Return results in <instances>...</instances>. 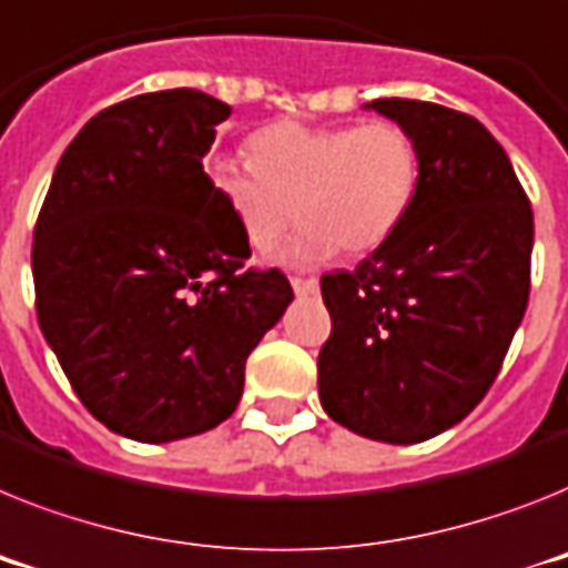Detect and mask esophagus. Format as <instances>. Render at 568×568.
I'll list each match as a JSON object with an SVG mask.
<instances>
[{
    "label": "esophagus",
    "instance_id": "34e87169",
    "mask_svg": "<svg viewBox=\"0 0 568 568\" xmlns=\"http://www.w3.org/2000/svg\"><path fill=\"white\" fill-rule=\"evenodd\" d=\"M292 288L294 294H317V280H303V276H292Z\"/></svg>",
    "mask_w": 568,
    "mask_h": 568
}]
</instances>
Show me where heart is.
I'll list each match as a JSON object with an SVG mask.
<instances>
[{
  "mask_svg": "<svg viewBox=\"0 0 568 568\" xmlns=\"http://www.w3.org/2000/svg\"><path fill=\"white\" fill-rule=\"evenodd\" d=\"M247 164L216 161L211 184L251 251L306 222L276 260L321 265L366 256L402 227L418 190V146L402 123L276 121L247 138Z\"/></svg>",
  "mask_w": 568,
  "mask_h": 568,
  "instance_id": "1",
  "label": "heart"
}]
</instances>
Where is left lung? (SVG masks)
Instances as JSON below:
<instances>
[{"mask_svg": "<svg viewBox=\"0 0 568 568\" xmlns=\"http://www.w3.org/2000/svg\"><path fill=\"white\" fill-rule=\"evenodd\" d=\"M366 109L413 135L418 190L373 256L321 276L332 335L317 387L357 436L416 445L459 424L497 378L528 306L535 216L476 118L407 98Z\"/></svg>", "mask_w": 568, "mask_h": 568, "instance_id": "1", "label": "left lung"}]
</instances>
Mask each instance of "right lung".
Returning a JSON list of instances; mask_svg holds the SVG:
<instances>
[{"label": "right lung", "mask_w": 568, "mask_h": 568, "mask_svg": "<svg viewBox=\"0 0 568 568\" xmlns=\"http://www.w3.org/2000/svg\"><path fill=\"white\" fill-rule=\"evenodd\" d=\"M231 106L199 89L114 103L65 146L33 227L37 321L85 409L135 442L213 430L294 300L202 159Z\"/></svg>", "instance_id": "1"}]
</instances>
